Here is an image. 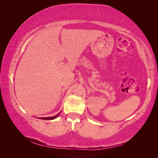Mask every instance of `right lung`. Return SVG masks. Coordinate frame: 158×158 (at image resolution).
I'll use <instances>...</instances> for the list:
<instances>
[{
    "mask_svg": "<svg viewBox=\"0 0 158 158\" xmlns=\"http://www.w3.org/2000/svg\"><path fill=\"white\" fill-rule=\"evenodd\" d=\"M59 114H60V113H58V115H56L53 116V117H41V118H40V119H45V120H52V119H53L56 118V117H58V115H59Z\"/></svg>",
    "mask_w": 158,
    "mask_h": 158,
    "instance_id": "add662e5",
    "label": "right lung"
}]
</instances>
